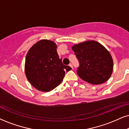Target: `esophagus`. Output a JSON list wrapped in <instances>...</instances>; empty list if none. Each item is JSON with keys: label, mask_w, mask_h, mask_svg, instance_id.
Segmentation results:
<instances>
[{"label": "esophagus", "mask_w": 129, "mask_h": 129, "mask_svg": "<svg viewBox=\"0 0 129 129\" xmlns=\"http://www.w3.org/2000/svg\"><path fill=\"white\" fill-rule=\"evenodd\" d=\"M69 66L70 67H71V68H72V69H73V66H72V64H71V63H70V64H69Z\"/></svg>", "instance_id": "obj_1"}]
</instances>
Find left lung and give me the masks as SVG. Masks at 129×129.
Segmentation results:
<instances>
[{"label":"left lung","instance_id":"1","mask_svg":"<svg viewBox=\"0 0 129 129\" xmlns=\"http://www.w3.org/2000/svg\"><path fill=\"white\" fill-rule=\"evenodd\" d=\"M79 63L78 75L88 83H104L111 77L113 60L104 46L95 41H87L72 47Z\"/></svg>","mask_w":129,"mask_h":129}]
</instances>
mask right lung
Masks as SVG:
<instances>
[{
    "mask_svg": "<svg viewBox=\"0 0 129 129\" xmlns=\"http://www.w3.org/2000/svg\"><path fill=\"white\" fill-rule=\"evenodd\" d=\"M53 41L42 39L31 47L27 54L25 74L35 88L41 91H50L63 81L65 72L72 69L62 63Z\"/></svg>",
    "mask_w": 129,
    "mask_h": 129,
    "instance_id": "1",
    "label": "right lung"
}]
</instances>
